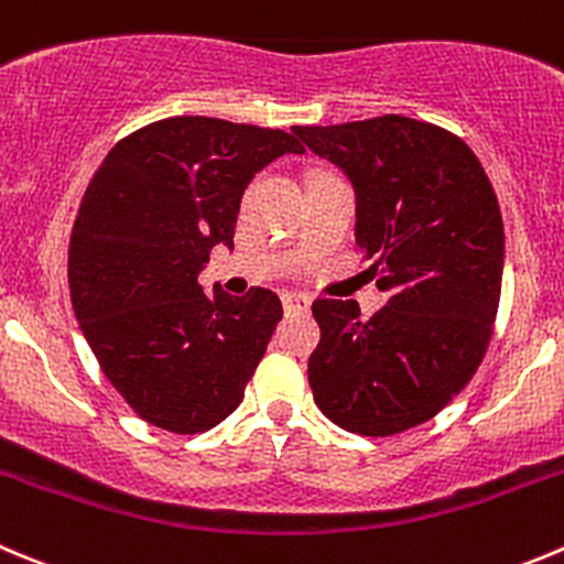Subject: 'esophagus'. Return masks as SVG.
<instances>
[{
	"label": "esophagus",
	"mask_w": 564,
	"mask_h": 564,
	"mask_svg": "<svg viewBox=\"0 0 564 564\" xmlns=\"http://www.w3.org/2000/svg\"><path fill=\"white\" fill-rule=\"evenodd\" d=\"M281 303H283V312L292 314V312H306L312 306V297L303 292H283L281 294Z\"/></svg>",
	"instance_id": "34e87169"
}]
</instances>
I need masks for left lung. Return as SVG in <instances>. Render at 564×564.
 <instances>
[{
	"label": "left lung",
	"mask_w": 564,
	"mask_h": 564,
	"mask_svg": "<svg viewBox=\"0 0 564 564\" xmlns=\"http://www.w3.org/2000/svg\"><path fill=\"white\" fill-rule=\"evenodd\" d=\"M294 135L354 183L356 241L389 292L370 319L356 300L314 303V401L345 431L401 434L448 406L487 354L503 278L498 197L459 135L409 116Z\"/></svg>",
	"instance_id": "left-lung-1"
}]
</instances>
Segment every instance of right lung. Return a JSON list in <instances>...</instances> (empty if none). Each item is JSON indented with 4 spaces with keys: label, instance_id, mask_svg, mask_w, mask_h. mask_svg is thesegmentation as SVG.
<instances>
[{
    "label": "right lung",
    "instance_id": "add662e5",
    "mask_svg": "<svg viewBox=\"0 0 564 564\" xmlns=\"http://www.w3.org/2000/svg\"><path fill=\"white\" fill-rule=\"evenodd\" d=\"M303 144L210 116L135 130L94 172L72 245L68 289L99 367L141 420L172 434L223 423L281 323L275 292L205 294L210 247H234L247 183Z\"/></svg>",
    "mask_w": 564,
    "mask_h": 564
}]
</instances>
